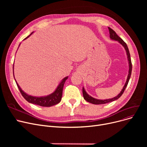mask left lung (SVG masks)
<instances>
[{
  "mask_svg": "<svg viewBox=\"0 0 147 147\" xmlns=\"http://www.w3.org/2000/svg\"><path fill=\"white\" fill-rule=\"evenodd\" d=\"M109 32H110V37L111 40H115V41H117L120 44H121L123 47H124L126 52V55H127V61H128V64H129V72H128V75L127 77V79L126 81V83L125 84L124 86H123V89H121V90L120 91V93L117 95L115 96L114 98H110V99H96L95 98H93L92 96H90L87 92L84 89V88L83 87V98L84 99L86 100V101H88V102H90L91 104H96V105H99V104H104L106 103H109V102H111L113 101H115V100L118 99L123 94V92H124L127 84L128 82L129 81V79L130 78V76H131V73H132V63H131V59H130V53H129V51L128 49L127 46L126 45V43L123 41L121 38L116 34L114 31L111 29V28L109 27Z\"/></svg>",
  "mask_w": 147,
  "mask_h": 147,
  "instance_id": "1",
  "label": "left lung"
}]
</instances>
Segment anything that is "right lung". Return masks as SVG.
<instances>
[{"mask_svg": "<svg viewBox=\"0 0 147 147\" xmlns=\"http://www.w3.org/2000/svg\"><path fill=\"white\" fill-rule=\"evenodd\" d=\"M34 32H32L29 36H28L26 38H25L24 40L27 39V38H28L31 35H32ZM21 44V43H20ZM19 45V46H20ZM13 67H14V64L13 65V78L15 79L14 77V73H13ZM68 78V77L67 76L65 78H64L63 80L61 81L59 84L58 85L57 88L56 89L54 90L53 92H52V94L46 95V96H34L32 95H30L27 94H26V92L22 90V89L20 88L19 86V84L17 82L16 80L15 79V82L17 83V85L21 92V95L24 98V99L27 101L29 103H32L35 105H40L42 107H51L53 105H55L56 104H58V103L60 102L61 101V98L62 96H63V87L64 85V83L66 81V80Z\"/></svg>", "mask_w": 147, "mask_h": 147, "instance_id": "add662e5", "label": "right lung"}]
</instances>
